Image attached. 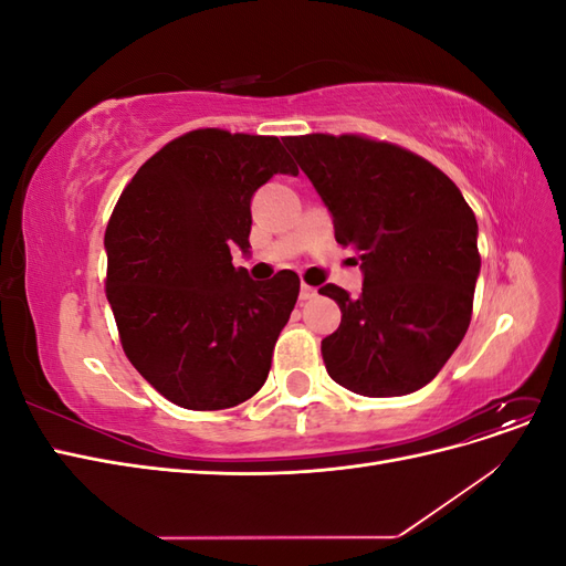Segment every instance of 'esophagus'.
I'll return each instance as SVG.
<instances>
[{"mask_svg": "<svg viewBox=\"0 0 566 566\" xmlns=\"http://www.w3.org/2000/svg\"><path fill=\"white\" fill-rule=\"evenodd\" d=\"M312 297H316V287L302 283V287H300V300H312Z\"/></svg>", "mask_w": 566, "mask_h": 566, "instance_id": "34e87169", "label": "esophagus"}]
</instances>
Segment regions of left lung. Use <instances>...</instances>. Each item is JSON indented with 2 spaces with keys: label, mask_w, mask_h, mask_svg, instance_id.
<instances>
[{
  "label": "left lung",
  "mask_w": 566,
  "mask_h": 566,
  "mask_svg": "<svg viewBox=\"0 0 566 566\" xmlns=\"http://www.w3.org/2000/svg\"><path fill=\"white\" fill-rule=\"evenodd\" d=\"M335 227L358 254L361 295L333 283L339 328L321 342L331 378L361 397L432 382L468 333L479 279L476 219L432 163L356 134L285 136ZM356 262V264H358Z\"/></svg>",
  "instance_id": "obj_1"
}]
</instances>
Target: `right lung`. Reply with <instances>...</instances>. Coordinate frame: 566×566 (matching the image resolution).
<instances>
[{
	"mask_svg": "<svg viewBox=\"0 0 566 566\" xmlns=\"http://www.w3.org/2000/svg\"><path fill=\"white\" fill-rule=\"evenodd\" d=\"M273 175H297L276 136L196 129L139 167L108 221L106 295L123 349L181 408L221 410L260 391L295 310V271L262 283L231 264Z\"/></svg>",
	"mask_w": 566,
	"mask_h": 566,
	"instance_id": "right-lung-1",
	"label": "right lung"
}]
</instances>
